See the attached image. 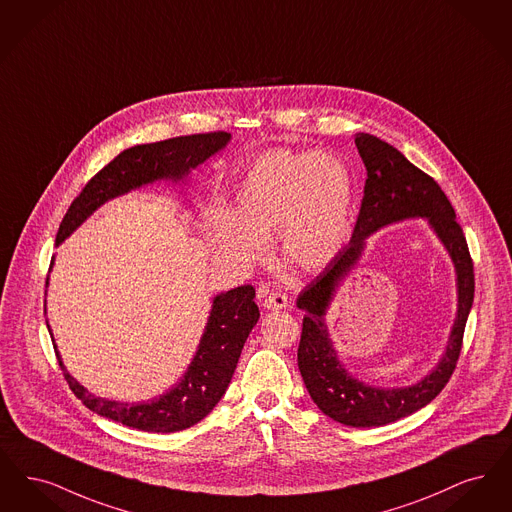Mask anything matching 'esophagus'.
I'll return each instance as SVG.
<instances>
[{
  "label": "esophagus",
  "mask_w": 512,
  "mask_h": 512,
  "mask_svg": "<svg viewBox=\"0 0 512 512\" xmlns=\"http://www.w3.org/2000/svg\"><path fill=\"white\" fill-rule=\"evenodd\" d=\"M287 294L281 290H271L264 296V308L267 310H283L287 306Z\"/></svg>",
  "instance_id": "obj_1"
}]
</instances>
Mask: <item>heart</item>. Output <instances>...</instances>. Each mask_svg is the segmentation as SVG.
<instances>
[{
    "label": "heart",
    "instance_id": "1",
    "mask_svg": "<svg viewBox=\"0 0 512 512\" xmlns=\"http://www.w3.org/2000/svg\"><path fill=\"white\" fill-rule=\"evenodd\" d=\"M356 181L338 156L287 149L260 156L237 183L229 220L212 231L216 256L250 267L275 233L281 258L302 271L329 266L354 229Z\"/></svg>",
    "mask_w": 512,
    "mask_h": 512
}]
</instances>
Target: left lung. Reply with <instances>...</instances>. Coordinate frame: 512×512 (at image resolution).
Instances as JSON below:
<instances>
[{
	"instance_id": "1",
	"label": "left lung",
	"mask_w": 512,
	"mask_h": 512,
	"mask_svg": "<svg viewBox=\"0 0 512 512\" xmlns=\"http://www.w3.org/2000/svg\"><path fill=\"white\" fill-rule=\"evenodd\" d=\"M356 147L367 168L365 191L350 243L296 298L306 312L298 346V369L315 405L336 423L373 428L400 421L434 400L453 375L474 300V264L463 227L442 187L411 164L396 147L377 135L356 134ZM426 217L443 239L458 269L460 310L441 365L409 389L380 391L350 378L335 359L324 325V312L339 281L355 265L364 239L382 224L403 217Z\"/></svg>"
}]
</instances>
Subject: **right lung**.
Masks as SVG:
<instances>
[{"mask_svg":"<svg viewBox=\"0 0 512 512\" xmlns=\"http://www.w3.org/2000/svg\"><path fill=\"white\" fill-rule=\"evenodd\" d=\"M229 137L231 134L227 132L179 135L126 149L89 179L80 195L72 200L59 225L55 243L61 245V241H65L103 202L155 179L183 178L191 168H197L200 162L225 147ZM254 296L256 290L252 285L218 294L200 338L197 356L193 357L185 377L181 378L176 388L147 403L130 405L89 394L84 386L68 375L59 352H55L59 367L63 369L68 388L74 392V396L97 415L156 434L185 430L202 421L222 400L235 373L246 338L260 317Z\"/></svg>","mask_w":512,"mask_h":512,"instance_id":"add662e5","label":"right lung"}]
</instances>
